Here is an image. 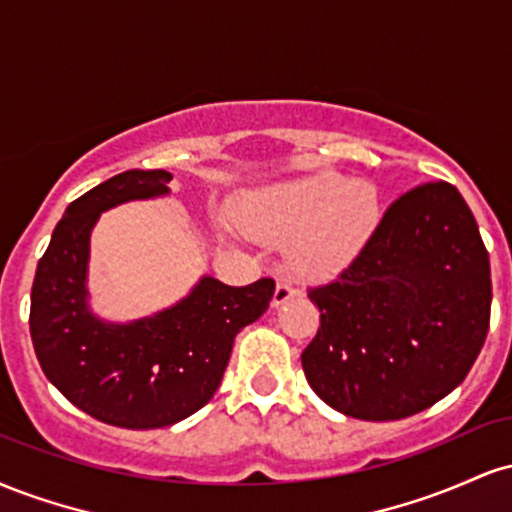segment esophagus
Instances as JSON below:
<instances>
[{
  "label": "esophagus",
  "mask_w": 512,
  "mask_h": 512,
  "mask_svg": "<svg viewBox=\"0 0 512 512\" xmlns=\"http://www.w3.org/2000/svg\"><path fill=\"white\" fill-rule=\"evenodd\" d=\"M293 296H298V289L291 284V281H276V291H274L272 305L276 308V305L286 303V301H289V298H293Z\"/></svg>",
  "instance_id": "34e87169"
}]
</instances>
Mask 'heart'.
I'll return each instance as SVG.
<instances>
[{
	"instance_id": "b5f03b06",
	"label": "heart",
	"mask_w": 512,
	"mask_h": 512,
	"mask_svg": "<svg viewBox=\"0 0 512 512\" xmlns=\"http://www.w3.org/2000/svg\"><path fill=\"white\" fill-rule=\"evenodd\" d=\"M236 219L255 238L291 240L289 260L308 276L344 272L383 221V195L366 178L332 170L262 187L238 204Z\"/></svg>"
}]
</instances>
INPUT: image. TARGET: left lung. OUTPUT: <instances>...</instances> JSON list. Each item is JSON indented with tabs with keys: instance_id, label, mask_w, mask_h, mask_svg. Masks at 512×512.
<instances>
[{
	"instance_id": "left-lung-1",
	"label": "left lung",
	"mask_w": 512,
	"mask_h": 512,
	"mask_svg": "<svg viewBox=\"0 0 512 512\" xmlns=\"http://www.w3.org/2000/svg\"><path fill=\"white\" fill-rule=\"evenodd\" d=\"M320 330L301 363L322 402L363 421H397L450 395L486 342L489 252L457 187L426 182L330 284L310 289Z\"/></svg>"
}]
</instances>
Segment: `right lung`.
<instances>
[{
	"mask_svg": "<svg viewBox=\"0 0 512 512\" xmlns=\"http://www.w3.org/2000/svg\"><path fill=\"white\" fill-rule=\"evenodd\" d=\"M168 170H125L74 199L35 269L31 339L40 368L74 407L103 424L173 426L219 390L233 339L260 320L274 281L226 286L204 274L170 308L132 322L91 310V231L103 211L170 195Z\"/></svg>",
	"mask_w": 512,
	"mask_h": 512,
	"instance_id": "obj_1",
	"label": "right lung"
}]
</instances>
